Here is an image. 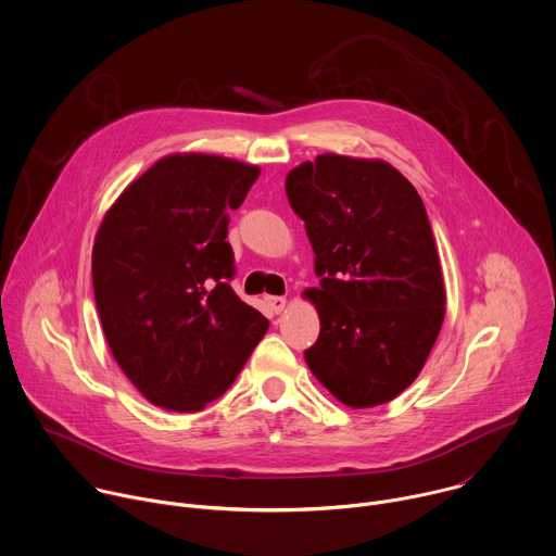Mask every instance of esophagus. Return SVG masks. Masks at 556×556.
<instances>
[{
  "instance_id": "34e87169",
  "label": "esophagus",
  "mask_w": 556,
  "mask_h": 556,
  "mask_svg": "<svg viewBox=\"0 0 556 556\" xmlns=\"http://www.w3.org/2000/svg\"><path fill=\"white\" fill-rule=\"evenodd\" d=\"M265 302H267V306L271 308V313H276V315L282 313L285 306H287V298H282V295H267Z\"/></svg>"
}]
</instances>
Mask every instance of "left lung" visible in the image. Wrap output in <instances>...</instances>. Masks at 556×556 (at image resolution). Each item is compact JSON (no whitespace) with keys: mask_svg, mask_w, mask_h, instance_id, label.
Wrapping results in <instances>:
<instances>
[{"mask_svg":"<svg viewBox=\"0 0 556 556\" xmlns=\"http://www.w3.org/2000/svg\"><path fill=\"white\" fill-rule=\"evenodd\" d=\"M285 189L321 276L304 291L321 324L306 365L345 406L391 402L419 376L445 315L424 202L393 165L341 154L298 165Z\"/></svg>","mask_w":556,"mask_h":556,"instance_id":"obj_1","label":"left lung"}]
</instances>
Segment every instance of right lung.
<instances>
[{
  "instance_id": "obj_1",
  "label": "right lung",
  "mask_w": 556,
  "mask_h": 556,
  "mask_svg": "<svg viewBox=\"0 0 556 556\" xmlns=\"http://www.w3.org/2000/svg\"><path fill=\"white\" fill-rule=\"evenodd\" d=\"M261 169L169 154L130 182L93 243V291L109 348L152 404L202 410L235 382L269 321L230 287L228 211Z\"/></svg>"
}]
</instances>
